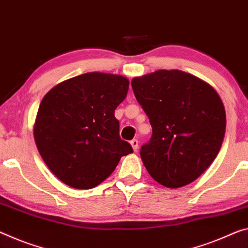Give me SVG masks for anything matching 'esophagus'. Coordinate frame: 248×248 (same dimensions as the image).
I'll return each instance as SVG.
<instances>
[{
  "instance_id": "1",
  "label": "esophagus",
  "mask_w": 248,
  "mask_h": 248,
  "mask_svg": "<svg viewBox=\"0 0 248 248\" xmlns=\"http://www.w3.org/2000/svg\"><path fill=\"white\" fill-rule=\"evenodd\" d=\"M131 145L133 147V150H134V152H136L137 148H139V140H131Z\"/></svg>"
}]
</instances>
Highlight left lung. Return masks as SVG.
<instances>
[{
    "label": "left lung",
    "mask_w": 248,
    "mask_h": 248,
    "mask_svg": "<svg viewBox=\"0 0 248 248\" xmlns=\"http://www.w3.org/2000/svg\"><path fill=\"white\" fill-rule=\"evenodd\" d=\"M131 84L153 131L140 151L147 172L170 188L194 182L216 158L225 136L219 95L180 70H158L134 78Z\"/></svg>",
    "instance_id": "obj_1"
}]
</instances>
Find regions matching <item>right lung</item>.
Returning <instances> with one entry per match:
<instances>
[{
	"label": "right lung",
	"mask_w": 248,
	"mask_h": 248,
	"mask_svg": "<svg viewBox=\"0 0 248 248\" xmlns=\"http://www.w3.org/2000/svg\"><path fill=\"white\" fill-rule=\"evenodd\" d=\"M126 78L100 72L60 83L42 100L34 140L43 161L64 184L93 188L133 153L121 140L114 112L126 97Z\"/></svg>",
	"instance_id": "obj_1"
}]
</instances>
